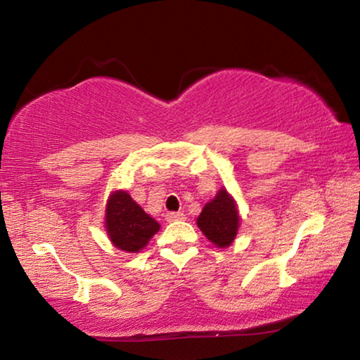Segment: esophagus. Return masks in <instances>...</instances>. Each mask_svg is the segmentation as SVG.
Instances as JSON below:
<instances>
[{
	"label": "esophagus",
	"instance_id": "esophagus-1",
	"mask_svg": "<svg viewBox=\"0 0 360 360\" xmlns=\"http://www.w3.org/2000/svg\"><path fill=\"white\" fill-rule=\"evenodd\" d=\"M186 214L182 211H176V212H168L167 214V221L168 222H176V221H184Z\"/></svg>",
	"mask_w": 360,
	"mask_h": 360
}]
</instances>
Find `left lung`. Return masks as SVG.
Wrapping results in <instances>:
<instances>
[{
	"label": "left lung",
	"mask_w": 360,
	"mask_h": 360,
	"mask_svg": "<svg viewBox=\"0 0 360 360\" xmlns=\"http://www.w3.org/2000/svg\"><path fill=\"white\" fill-rule=\"evenodd\" d=\"M241 216L235 198L221 187L211 202L203 206L197 217V225L202 233L216 248H229L238 233Z\"/></svg>",
	"instance_id": "8db88e82"
}]
</instances>
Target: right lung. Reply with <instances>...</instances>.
<instances>
[{
	"mask_svg": "<svg viewBox=\"0 0 360 360\" xmlns=\"http://www.w3.org/2000/svg\"><path fill=\"white\" fill-rule=\"evenodd\" d=\"M105 229L112 246L119 251L136 254L148 246L152 236L160 230V224L150 217L130 193L114 191L106 202Z\"/></svg>",
	"mask_w": 360,
	"mask_h": 360,
	"instance_id": "add662e5",
	"label": "right lung"
}]
</instances>
